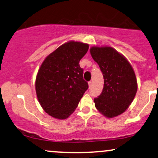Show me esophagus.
Listing matches in <instances>:
<instances>
[{"label":"esophagus","instance_id":"esophagus-1","mask_svg":"<svg viewBox=\"0 0 158 158\" xmlns=\"http://www.w3.org/2000/svg\"><path fill=\"white\" fill-rule=\"evenodd\" d=\"M92 84H93V81H89V82H88V85H89V87H91V86H92Z\"/></svg>","mask_w":158,"mask_h":158}]
</instances>
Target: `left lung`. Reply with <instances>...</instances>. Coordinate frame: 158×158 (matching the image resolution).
<instances>
[{"label":"left lung","mask_w":158,"mask_h":158,"mask_svg":"<svg viewBox=\"0 0 158 158\" xmlns=\"http://www.w3.org/2000/svg\"><path fill=\"white\" fill-rule=\"evenodd\" d=\"M92 57L103 73V91L94 99L96 109L108 118L117 117L128 108L137 92L134 71L127 60L110 47H93Z\"/></svg>","instance_id":"obj_1"}]
</instances>
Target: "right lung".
I'll use <instances>...</instances> for the list:
<instances>
[{
  "mask_svg": "<svg viewBox=\"0 0 158 158\" xmlns=\"http://www.w3.org/2000/svg\"><path fill=\"white\" fill-rule=\"evenodd\" d=\"M87 44L69 41L46 57L38 71L35 91L43 109L54 118L65 119L77 109L88 83L79 61Z\"/></svg>",
  "mask_w": 158,
  "mask_h": 158,
  "instance_id": "right-lung-1",
  "label": "right lung"
}]
</instances>
